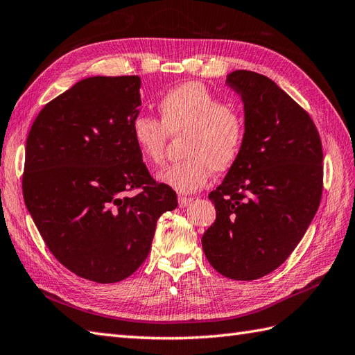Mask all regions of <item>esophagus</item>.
<instances>
[{"label":"esophagus","instance_id":"esophagus-1","mask_svg":"<svg viewBox=\"0 0 355 355\" xmlns=\"http://www.w3.org/2000/svg\"><path fill=\"white\" fill-rule=\"evenodd\" d=\"M192 201H193V200L189 198V197H178V206L182 207V209H184V207L189 206Z\"/></svg>","mask_w":355,"mask_h":355}]
</instances>
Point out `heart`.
Returning <instances> with one entry per match:
<instances>
[{"mask_svg": "<svg viewBox=\"0 0 355 355\" xmlns=\"http://www.w3.org/2000/svg\"><path fill=\"white\" fill-rule=\"evenodd\" d=\"M162 120L137 114L131 122V137L146 163L163 162L169 135L182 140L183 160L157 173L160 183L180 193L205 187L210 175L236 164L245 145L247 122L243 112L198 82L171 88L158 101Z\"/></svg>", "mask_w": 355, "mask_h": 355, "instance_id": "b5f03b06", "label": "heart"}]
</instances>
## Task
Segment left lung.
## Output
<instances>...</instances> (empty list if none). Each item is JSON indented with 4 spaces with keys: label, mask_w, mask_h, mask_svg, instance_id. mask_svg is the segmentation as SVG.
Masks as SVG:
<instances>
[{
    "label": "left lung",
    "mask_w": 355,
    "mask_h": 355,
    "mask_svg": "<svg viewBox=\"0 0 355 355\" xmlns=\"http://www.w3.org/2000/svg\"><path fill=\"white\" fill-rule=\"evenodd\" d=\"M247 139L239 160L209 193L216 220L201 238L207 261L235 281H254L286 261L318 212L322 141L310 114L273 80L236 70Z\"/></svg>",
    "instance_id": "1"
}]
</instances>
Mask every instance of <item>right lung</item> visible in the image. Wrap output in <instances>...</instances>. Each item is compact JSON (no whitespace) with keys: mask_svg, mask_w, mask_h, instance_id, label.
<instances>
[{"mask_svg":"<svg viewBox=\"0 0 355 355\" xmlns=\"http://www.w3.org/2000/svg\"><path fill=\"white\" fill-rule=\"evenodd\" d=\"M140 84L139 76L79 80L41 110L26 143L22 193L45 245L99 284L131 276L148 258L158 218L178 206L131 137Z\"/></svg>","mask_w":355,"mask_h":355,"instance_id":"add662e5","label":"right lung"}]
</instances>
